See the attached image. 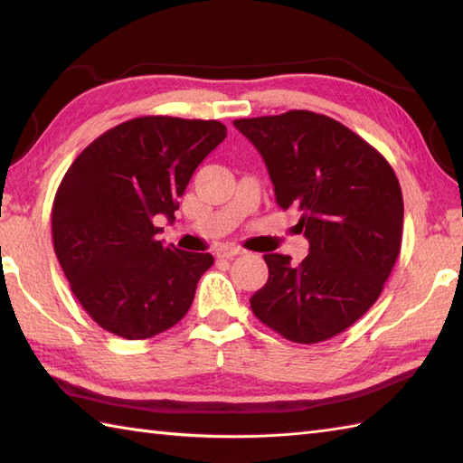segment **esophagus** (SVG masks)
Here are the masks:
<instances>
[{
  "label": "esophagus",
  "instance_id": "1",
  "mask_svg": "<svg viewBox=\"0 0 463 463\" xmlns=\"http://www.w3.org/2000/svg\"><path fill=\"white\" fill-rule=\"evenodd\" d=\"M244 250L241 247H231V244H226V247H221L216 249V257L219 259H234L239 257V254H242Z\"/></svg>",
  "mask_w": 463,
  "mask_h": 463
}]
</instances>
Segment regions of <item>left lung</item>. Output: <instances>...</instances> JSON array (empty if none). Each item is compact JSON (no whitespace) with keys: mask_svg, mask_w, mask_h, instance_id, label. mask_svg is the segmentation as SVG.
Masks as SVG:
<instances>
[{"mask_svg":"<svg viewBox=\"0 0 463 463\" xmlns=\"http://www.w3.org/2000/svg\"><path fill=\"white\" fill-rule=\"evenodd\" d=\"M257 146L282 211L300 213V264L264 254L269 280L252 294L262 324L317 344L350 328L378 300L402 247L404 199L390 163L348 127L312 111L237 119Z\"/></svg>","mask_w":463,"mask_h":463,"instance_id":"8db88e82","label":"left lung"}]
</instances>
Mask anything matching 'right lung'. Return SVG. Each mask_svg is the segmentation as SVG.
I'll return each mask as SVG.
<instances>
[{"mask_svg":"<svg viewBox=\"0 0 463 463\" xmlns=\"http://www.w3.org/2000/svg\"><path fill=\"white\" fill-rule=\"evenodd\" d=\"M224 137L221 121L137 117L97 137L67 169L52 209L53 249L103 330L145 340L189 312L214 259L165 247L155 216L175 221L194 169Z\"/></svg>","mask_w":463,"mask_h":463,"instance_id":"obj_1","label":"right lung"}]
</instances>
